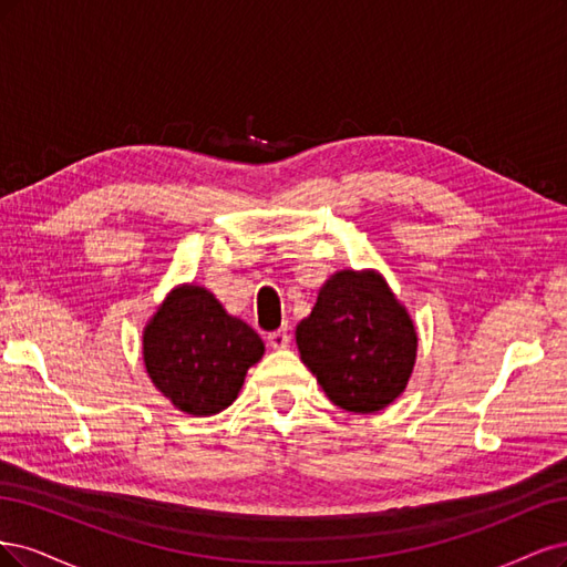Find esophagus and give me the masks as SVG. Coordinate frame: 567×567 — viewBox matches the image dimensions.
<instances>
[{
	"instance_id": "obj_1",
	"label": "esophagus",
	"mask_w": 567,
	"mask_h": 567,
	"mask_svg": "<svg viewBox=\"0 0 567 567\" xmlns=\"http://www.w3.org/2000/svg\"><path fill=\"white\" fill-rule=\"evenodd\" d=\"M268 346H270V349H276V351L287 349V346H289V334H287L285 330L270 332V334H268Z\"/></svg>"
}]
</instances>
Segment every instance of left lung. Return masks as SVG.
<instances>
[{"instance_id": "left-lung-1", "label": "left lung", "mask_w": 567, "mask_h": 567, "mask_svg": "<svg viewBox=\"0 0 567 567\" xmlns=\"http://www.w3.org/2000/svg\"><path fill=\"white\" fill-rule=\"evenodd\" d=\"M297 346L337 408L372 414L405 391L416 330L377 270H339L297 324Z\"/></svg>"}]
</instances>
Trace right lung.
Instances as JSON below:
<instances>
[{
  "label": "right lung",
  "instance_id": "add662e5",
  "mask_svg": "<svg viewBox=\"0 0 567 567\" xmlns=\"http://www.w3.org/2000/svg\"><path fill=\"white\" fill-rule=\"evenodd\" d=\"M261 355V337L197 285L169 291L143 330L145 372L174 408L193 416L226 410Z\"/></svg>",
  "mask_w": 567,
  "mask_h": 567
}]
</instances>
